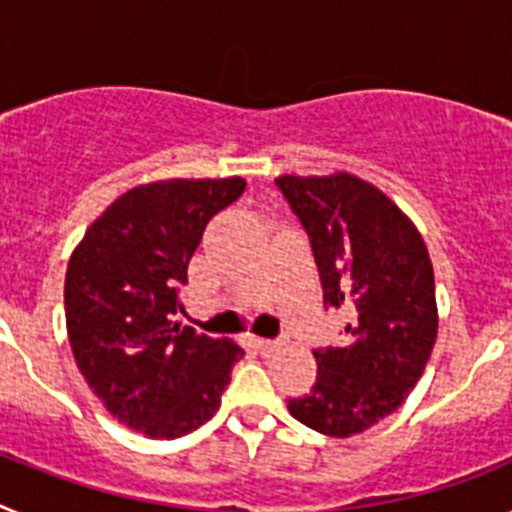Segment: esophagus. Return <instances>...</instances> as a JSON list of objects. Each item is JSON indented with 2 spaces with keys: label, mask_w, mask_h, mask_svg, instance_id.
<instances>
[{
  "label": "esophagus",
  "mask_w": 512,
  "mask_h": 512,
  "mask_svg": "<svg viewBox=\"0 0 512 512\" xmlns=\"http://www.w3.org/2000/svg\"><path fill=\"white\" fill-rule=\"evenodd\" d=\"M284 338H259V348L261 354H274V351H279V348L284 346Z\"/></svg>",
  "instance_id": "1"
}]
</instances>
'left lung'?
I'll return each mask as SVG.
<instances>
[{
	"mask_svg": "<svg viewBox=\"0 0 512 512\" xmlns=\"http://www.w3.org/2000/svg\"><path fill=\"white\" fill-rule=\"evenodd\" d=\"M277 187L310 238L325 307L348 312L343 343L315 351V384L287 408L312 431L348 438L395 413L428 364L431 256L400 207L356 176H279Z\"/></svg>",
	"mask_w": 512,
	"mask_h": 512,
	"instance_id": "obj_1",
	"label": "left lung"
}]
</instances>
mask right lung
Listing matches in <instances>:
<instances>
[{
	"mask_svg": "<svg viewBox=\"0 0 512 512\" xmlns=\"http://www.w3.org/2000/svg\"><path fill=\"white\" fill-rule=\"evenodd\" d=\"M246 189L169 179L125 192L87 230L66 271L76 366L102 405L148 438L192 433L220 408L243 348L174 323L179 287L207 223Z\"/></svg>",
	"mask_w": 512,
	"mask_h": 512,
	"instance_id": "right-lung-1",
	"label": "right lung"
}]
</instances>
